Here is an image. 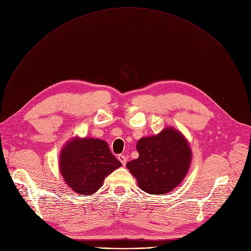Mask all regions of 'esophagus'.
<instances>
[{
  "mask_svg": "<svg viewBox=\"0 0 251 251\" xmlns=\"http://www.w3.org/2000/svg\"><path fill=\"white\" fill-rule=\"evenodd\" d=\"M118 159H119V161L124 165V166H126V156H124V155H119L118 156Z\"/></svg>",
  "mask_w": 251,
  "mask_h": 251,
  "instance_id": "esophagus-1",
  "label": "esophagus"
}]
</instances>
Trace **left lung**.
I'll return each instance as SVG.
<instances>
[{
	"mask_svg": "<svg viewBox=\"0 0 251 251\" xmlns=\"http://www.w3.org/2000/svg\"><path fill=\"white\" fill-rule=\"evenodd\" d=\"M139 158L126 164L139 187L151 195L174 190L187 175L192 151L183 134L173 127L137 143Z\"/></svg>",
	"mask_w": 251,
	"mask_h": 251,
	"instance_id": "left-lung-1",
	"label": "left lung"
}]
</instances>
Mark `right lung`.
<instances>
[{
  "instance_id": "1",
  "label": "right lung",
  "mask_w": 251,
  "mask_h": 251,
  "mask_svg": "<svg viewBox=\"0 0 251 251\" xmlns=\"http://www.w3.org/2000/svg\"><path fill=\"white\" fill-rule=\"evenodd\" d=\"M59 159L65 183L81 196L98 192L104 178L123 165L106 142L92 138L72 139L63 147Z\"/></svg>"
}]
</instances>
